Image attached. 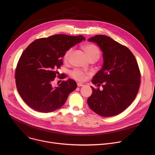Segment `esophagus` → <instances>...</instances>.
<instances>
[{"label":"esophagus","instance_id":"obj_1","mask_svg":"<svg viewBox=\"0 0 155 155\" xmlns=\"http://www.w3.org/2000/svg\"><path fill=\"white\" fill-rule=\"evenodd\" d=\"M77 86H79V87H80V86H84V84H83V83H77Z\"/></svg>","mask_w":155,"mask_h":155}]
</instances>
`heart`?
<instances>
[{"label":"heart","instance_id":"obj_1","mask_svg":"<svg viewBox=\"0 0 155 155\" xmlns=\"http://www.w3.org/2000/svg\"><path fill=\"white\" fill-rule=\"evenodd\" d=\"M83 49L85 52L87 53L88 57L91 60L93 59H96L97 60L99 59L101 56V51L99 48L92 43L86 44V45L83 47ZM72 52V48L69 49L66 51L64 55L63 59L64 62L69 61ZM71 77L75 80L79 81H84L86 80L87 76L89 75V74L86 72H84L83 70L79 69H75L72 71L70 73Z\"/></svg>","mask_w":155,"mask_h":155}]
</instances>
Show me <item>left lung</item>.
<instances>
[{
	"label": "left lung",
	"instance_id": "left-lung-1",
	"mask_svg": "<svg viewBox=\"0 0 155 155\" xmlns=\"http://www.w3.org/2000/svg\"><path fill=\"white\" fill-rule=\"evenodd\" d=\"M96 43L103 52L102 68L94 76L93 94L87 104L97 114L104 117L120 114L136 98L140 84V72L135 56L129 49L104 35L88 39ZM102 85V91L98 87Z\"/></svg>",
	"mask_w": 155,
	"mask_h": 155
}]
</instances>
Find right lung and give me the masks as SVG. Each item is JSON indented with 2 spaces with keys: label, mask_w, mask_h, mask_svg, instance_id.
Instances as JSON below:
<instances>
[{
  "label": "right lung",
  "mask_w": 155,
  "mask_h": 155,
  "mask_svg": "<svg viewBox=\"0 0 155 155\" xmlns=\"http://www.w3.org/2000/svg\"><path fill=\"white\" fill-rule=\"evenodd\" d=\"M85 38L83 35L56 34L34 40L22 53L15 69L17 90L23 100L32 109L42 113L61 107L69 94L77 88L75 80H63L53 86L58 70L63 64L62 58L70 48Z\"/></svg>",
  "instance_id": "right-lung-1"
}]
</instances>
